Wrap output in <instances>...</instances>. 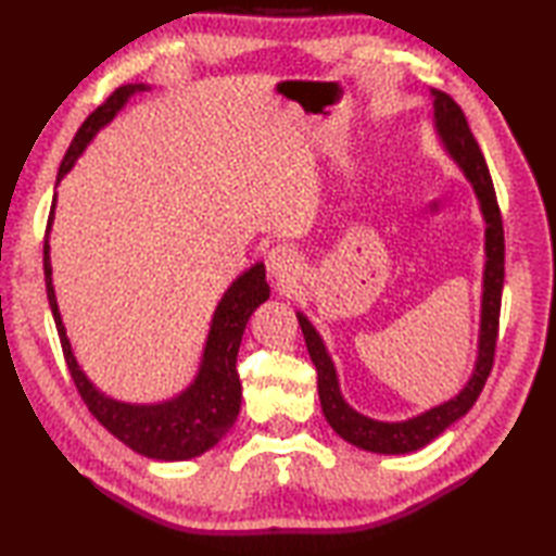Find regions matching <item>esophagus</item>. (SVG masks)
<instances>
[{"instance_id":"obj_1","label":"esophagus","mask_w":556,"mask_h":556,"mask_svg":"<svg viewBox=\"0 0 556 556\" xmlns=\"http://www.w3.org/2000/svg\"><path fill=\"white\" fill-rule=\"evenodd\" d=\"M301 255L291 245L279 243L267 251V271L279 281V287H289L301 277Z\"/></svg>"}]
</instances>
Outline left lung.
Listing matches in <instances>:
<instances>
[{
  "mask_svg": "<svg viewBox=\"0 0 556 556\" xmlns=\"http://www.w3.org/2000/svg\"><path fill=\"white\" fill-rule=\"evenodd\" d=\"M432 110H434V131L440 138L446 155L452 157L458 169L464 172L466 179L473 186L478 205L485 219V267H482V301H480V332H478V358L464 389L452 399L442 401L418 416L406 420H375L363 416L353 408L341 394L339 377L334 361L329 356L320 332L301 311H296L301 332L308 346L311 361L317 370V392H320V404L327 422L332 430L344 437L353 446L365 448L372 454H410L418 448L428 446L437 440L446 428L464 418L473 408L482 387L488 382L492 370L494 346H497V329H500V305H502V287H504V229L502 215L494 195L492 176L482 157L478 140L468 128V122L458 104L442 90H430Z\"/></svg>",
  "mask_w": 556,
  "mask_h": 556,
  "instance_id": "1",
  "label": "left lung"
}]
</instances>
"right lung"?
<instances>
[{"mask_svg": "<svg viewBox=\"0 0 556 556\" xmlns=\"http://www.w3.org/2000/svg\"><path fill=\"white\" fill-rule=\"evenodd\" d=\"M148 88L150 86H146V83H128V86L116 88L108 98V102L100 104V108L83 122L76 138L71 140L62 164H59L56 186L71 169H74L76 160L83 155V150L90 146V140L98 136L100 128L108 126L136 92H143ZM54 207L56 193L52 198V210L50 219H47L45 236L47 301H50L68 372L74 377V384L80 399L86 401L92 416H96L116 440L131 446L136 454H143L157 460H186L205 454L207 448L215 446L222 437L233 428L236 416H239L241 380L239 372H236V356H239L241 337L253 311L269 299L265 265H251L231 281L227 291H224V296L215 308V315H212L203 358H200V368L193 377V382L188 384L184 392L167 401H157V404H128V401L112 399L100 392V389L90 382V377L83 372L74 356V349H71L52 285L50 229L54 222Z\"/></svg>", "mask_w": 556, "mask_h": 556, "instance_id": "add662e5", "label": "right lung"}]
</instances>
